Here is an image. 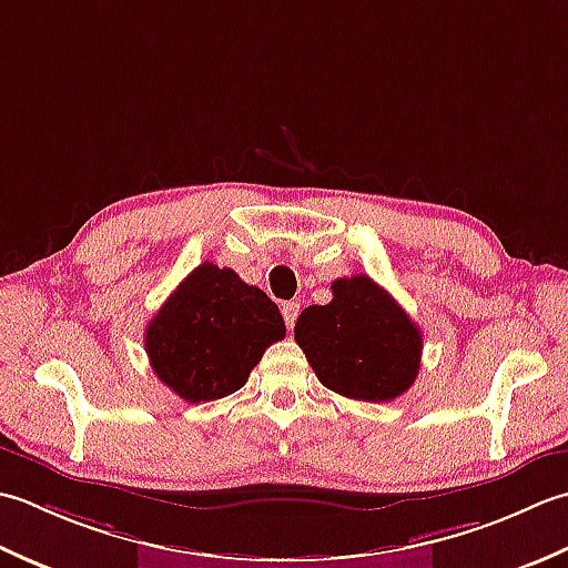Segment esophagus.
I'll return each mask as SVG.
<instances>
[{"label":"esophagus","instance_id":"1","mask_svg":"<svg viewBox=\"0 0 568 568\" xmlns=\"http://www.w3.org/2000/svg\"><path fill=\"white\" fill-rule=\"evenodd\" d=\"M298 304L296 301H284L282 304V316H284V323H286V328L292 331L294 328V323H296V318H298Z\"/></svg>","mask_w":568,"mask_h":568}]
</instances>
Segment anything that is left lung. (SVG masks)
Listing matches in <instances>:
<instances>
[{
	"instance_id": "obj_1",
	"label": "left lung",
	"mask_w": 568,
	"mask_h": 568,
	"mask_svg": "<svg viewBox=\"0 0 568 568\" xmlns=\"http://www.w3.org/2000/svg\"><path fill=\"white\" fill-rule=\"evenodd\" d=\"M331 288V304L301 311L298 348L323 387L361 402L397 399L419 375V328L365 274L335 280Z\"/></svg>"
}]
</instances>
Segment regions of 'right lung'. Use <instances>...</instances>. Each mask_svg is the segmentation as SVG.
<instances>
[{"label": "right lung", "mask_w": 568, "mask_h": 568, "mask_svg": "<svg viewBox=\"0 0 568 568\" xmlns=\"http://www.w3.org/2000/svg\"><path fill=\"white\" fill-rule=\"evenodd\" d=\"M284 335L280 308L262 288L203 262L149 321L144 348L156 377L181 399L199 404L237 392Z\"/></svg>", "instance_id": "add662e5"}]
</instances>
